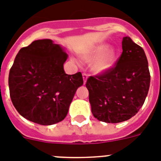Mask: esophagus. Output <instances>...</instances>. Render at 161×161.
Instances as JSON below:
<instances>
[{"label":"esophagus","instance_id":"1","mask_svg":"<svg viewBox=\"0 0 161 161\" xmlns=\"http://www.w3.org/2000/svg\"><path fill=\"white\" fill-rule=\"evenodd\" d=\"M82 76H83V80H84V84H85L86 80H87L88 78V75L86 73H83L82 74Z\"/></svg>","mask_w":161,"mask_h":161}]
</instances>
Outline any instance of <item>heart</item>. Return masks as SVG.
I'll list each match as a JSON object with an SVG mask.
<instances>
[{
    "instance_id": "obj_1",
    "label": "heart",
    "mask_w": 161,
    "mask_h": 161,
    "mask_svg": "<svg viewBox=\"0 0 161 161\" xmlns=\"http://www.w3.org/2000/svg\"><path fill=\"white\" fill-rule=\"evenodd\" d=\"M114 58V50L112 48L107 50L106 45H101L98 46L90 55H88L86 59L89 60H94L91 66L93 72L102 73L111 67Z\"/></svg>"
}]
</instances>
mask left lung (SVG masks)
<instances>
[{"instance_id":"obj_1","label":"left lung","mask_w":161,"mask_h":161,"mask_svg":"<svg viewBox=\"0 0 161 161\" xmlns=\"http://www.w3.org/2000/svg\"><path fill=\"white\" fill-rule=\"evenodd\" d=\"M123 52L106 72L86 81L93 116L118 123L135 116L143 106L150 86L148 63L143 48L130 37H123Z\"/></svg>"}]
</instances>
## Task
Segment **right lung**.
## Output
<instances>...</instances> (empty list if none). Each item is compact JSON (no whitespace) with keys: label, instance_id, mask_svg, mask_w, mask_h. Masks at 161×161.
Returning <instances> with one entry per match:
<instances>
[{"label":"right lung","instance_id":"right-lung-1","mask_svg":"<svg viewBox=\"0 0 161 161\" xmlns=\"http://www.w3.org/2000/svg\"><path fill=\"white\" fill-rule=\"evenodd\" d=\"M68 55L51 39H40L20 50L8 74L11 101L22 117L40 125H52L66 117L81 72L68 75Z\"/></svg>","mask_w":161,"mask_h":161}]
</instances>
